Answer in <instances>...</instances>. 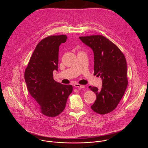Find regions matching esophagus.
<instances>
[{
	"mask_svg": "<svg viewBox=\"0 0 148 148\" xmlns=\"http://www.w3.org/2000/svg\"><path fill=\"white\" fill-rule=\"evenodd\" d=\"M74 86L75 87H78L79 88H85V86H82V85H80V84H75L74 85Z\"/></svg>",
	"mask_w": 148,
	"mask_h": 148,
	"instance_id": "esophagus-1",
	"label": "esophagus"
}]
</instances>
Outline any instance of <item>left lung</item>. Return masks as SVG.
<instances>
[{"label":"left lung","instance_id":"obj_1","mask_svg":"<svg viewBox=\"0 0 148 148\" xmlns=\"http://www.w3.org/2000/svg\"><path fill=\"white\" fill-rule=\"evenodd\" d=\"M79 38L92 49L94 75L102 79L101 89L89 87L97 96V99L91 108L98 114H108L116 108L128 86L125 57L116 45L102 35Z\"/></svg>","mask_w":148,"mask_h":148}]
</instances>
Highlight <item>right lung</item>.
I'll use <instances>...</instances> for the list:
<instances>
[{
  "label": "right lung",
  "instance_id": "right-lung-1",
  "mask_svg": "<svg viewBox=\"0 0 148 148\" xmlns=\"http://www.w3.org/2000/svg\"><path fill=\"white\" fill-rule=\"evenodd\" d=\"M67 37L49 36L41 40L30 57L25 71L27 90L40 112L49 117L60 114L66 107L73 91L71 85H63L53 79V72L58 70V50Z\"/></svg>",
  "mask_w": 148,
  "mask_h": 148
}]
</instances>
